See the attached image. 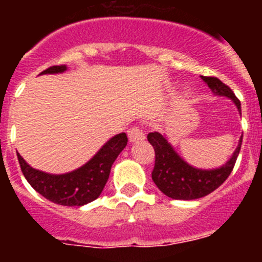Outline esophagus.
<instances>
[{
    "label": "esophagus",
    "instance_id": "obj_1",
    "mask_svg": "<svg viewBox=\"0 0 262 262\" xmlns=\"http://www.w3.org/2000/svg\"><path fill=\"white\" fill-rule=\"evenodd\" d=\"M127 134H128L129 142H139V140L144 139V133H143V129L139 126H133L127 131Z\"/></svg>",
    "mask_w": 262,
    "mask_h": 262
}]
</instances>
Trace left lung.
Instances as JSON below:
<instances>
[{
    "instance_id": "1",
    "label": "left lung",
    "mask_w": 262,
    "mask_h": 262,
    "mask_svg": "<svg viewBox=\"0 0 262 262\" xmlns=\"http://www.w3.org/2000/svg\"><path fill=\"white\" fill-rule=\"evenodd\" d=\"M203 81L217 96H226L235 102L237 110L242 111L240 101L233 94L230 86L223 84L217 77H203ZM148 142L155 149V166L152 170V180L165 195L173 200H196L212 193L221 186L232 172L236 159L239 156L243 136L232 157L226 165L211 170L196 169L185 163L176 154L173 147L165 138L159 133H149L147 135Z\"/></svg>"
}]
</instances>
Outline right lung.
Instances as JSON below:
<instances>
[{
	"instance_id": "1",
	"label": "right lung",
	"mask_w": 262,
	"mask_h": 262,
	"mask_svg": "<svg viewBox=\"0 0 262 262\" xmlns=\"http://www.w3.org/2000/svg\"><path fill=\"white\" fill-rule=\"evenodd\" d=\"M66 66H53L43 71L40 75L61 73ZM127 135L118 134L89 160L85 165L66 174H48L31 168L18 154L20 170L39 194L48 201L61 206H82L97 200L110 176L111 165L127 145Z\"/></svg>"
}]
</instances>
